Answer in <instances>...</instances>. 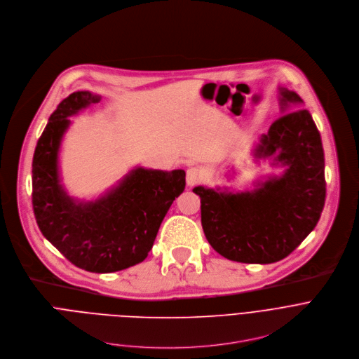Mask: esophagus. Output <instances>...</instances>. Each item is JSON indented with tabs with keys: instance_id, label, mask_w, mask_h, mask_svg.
I'll list each match as a JSON object with an SVG mask.
<instances>
[{
	"instance_id": "1",
	"label": "esophagus",
	"mask_w": 359,
	"mask_h": 359,
	"mask_svg": "<svg viewBox=\"0 0 359 359\" xmlns=\"http://www.w3.org/2000/svg\"><path fill=\"white\" fill-rule=\"evenodd\" d=\"M202 180V172L198 167H191L187 170V184L189 187H194L196 184H199Z\"/></svg>"
}]
</instances>
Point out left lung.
I'll return each instance as SVG.
<instances>
[{
    "label": "left lung",
    "instance_id": "left-lung-1",
    "mask_svg": "<svg viewBox=\"0 0 359 359\" xmlns=\"http://www.w3.org/2000/svg\"><path fill=\"white\" fill-rule=\"evenodd\" d=\"M280 102L284 114L262 135L255 154L274 156L285 172L250 192L194 188L209 245L233 262L269 264L287 257L316 228L325 203L320 131L297 93L284 89Z\"/></svg>",
    "mask_w": 359,
    "mask_h": 359
}]
</instances>
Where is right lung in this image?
<instances>
[{
	"mask_svg": "<svg viewBox=\"0 0 359 359\" xmlns=\"http://www.w3.org/2000/svg\"><path fill=\"white\" fill-rule=\"evenodd\" d=\"M100 97L75 92L50 114L32 160V206L42 235L76 267L111 273L144 260L175 198L185 171L137 168L106 196L76 203L59 184L57 150L69 116Z\"/></svg>",
	"mask_w": 359,
	"mask_h": 359,
	"instance_id": "obj_1",
	"label": "right lung"
}]
</instances>
